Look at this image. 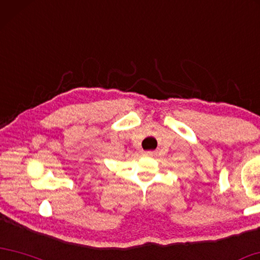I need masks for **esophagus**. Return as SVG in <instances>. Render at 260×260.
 I'll return each mask as SVG.
<instances>
[{
  "instance_id": "esophagus-1",
  "label": "esophagus",
  "mask_w": 260,
  "mask_h": 260,
  "mask_svg": "<svg viewBox=\"0 0 260 260\" xmlns=\"http://www.w3.org/2000/svg\"><path fill=\"white\" fill-rule=\"evenodd\" d=\"M145 155H147V156H151V155H152V152H151V151H146V152H145Z\"/></svg>"
}]
</instances>
